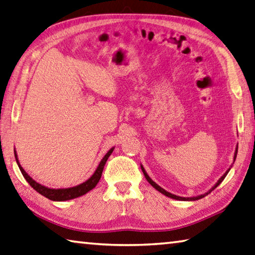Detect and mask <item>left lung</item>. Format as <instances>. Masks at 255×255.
I'll list each match as a JSON object with an SVG mask.
<instances>
[{"instance_id":"8db88e82","label":"left lung","mask_w":255,"mask_h":255,"mask_svg":"<svg viewBox=\"0 0 255 255\" xmlns=\"http://www.w3.org/2000/svg\"><path fill=\"white\" fill-rule=\"evenodd\" d=\"M237 154H238V145H237V148H235V152H234V161H235V158H237ZM231 167H232V165H231ZM231 167H229V169L227 170V172L224 173V174L220 177V179L218 180V182L217 183H215L213 186H212V189H210L208 192H205L204 194H200V195H198V196H192V198H183V196H179V195H175V194H172V193H170V192H167V191H165L164 189H163V187H161L160 185H157L154 181H153L150 176L147 175V173H146V171L144 170V167H143V165L141 164V169H142V172H143V174H144V176H145V179L147 180V182L148 183H150L153 187H154L155 190H157L158 192H161L162 194H164L165 196H169V198H171V199H174V200H179V201H196V200H200V199H202V198H204V196H206L208 195L209 193H211V192H212L215 187H218L221 183H222V181L225 179V176L228 175V173L230 172V170H231Z\"/></svg>"}]
</instances>
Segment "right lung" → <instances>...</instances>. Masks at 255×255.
<instances>
[{
  "instance_id": "add662e5",
  "label": "right lung",
  "mask_w": 255,
  "mask_h": 255,
  "mask_svg": "<svg viewBox=\"0 0 255 255\" xmlns=\"http://www.w3.org/2000/svg\"><path fill=\"white\" fill-rule=\"evenodd\" d=\"M113 150H114V147L110 148L107 154L103 156V158L99 163L97 170H95V172L93 173L92 176L89 177V179L86 180L85 182H83V183H81L79 185H75V186H72V187H66V189H51V187H47L45 185H42L40 183H37V182L33 180L32 177L28 175L27 173L24 171L23 167L21 166L20 162H18L16 151H14V156H15V160H16V163L18 165V169H20V171L22 172L24 179H25L28 182V183H30V185L33 187V189H34L36 192H38V193H40L41 195L45 196V198H47L49 200L61 202V201H68V200L79 198V196H82V195L88 193L89 191L93 190L95 185L99 183L101 176H102V172H103L105 163H107L109 156L112 154Z\"/></svg>"
}]
</instances>
